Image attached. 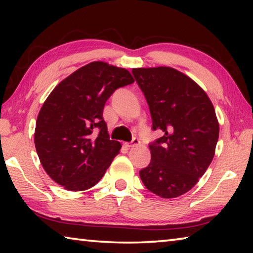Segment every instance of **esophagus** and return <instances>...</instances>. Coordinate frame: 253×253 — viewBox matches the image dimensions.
Masks as SVG:
<instances>
[{"label": "esophagus", "instance_id": "obj_1", "mask_svg": "<svg viewBox=\"0 0 253 253\" xmlns=\"http://www.w3.org/2000/svg\"><path fill=\"white\" fill-rule=\"evenodd\" d=\"M139 143H140L139 139L136 138V137H134V138L131 139L130 143H126V144H125V146L128 147V148H129V147H134V146H136V145H139Z\"/></svg>", "mask_w": 253, "mask_h": 253}]
</instances>
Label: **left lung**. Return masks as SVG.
Segmentation results:
<instances>
[{
	"label": "left lung",
	"mask_w": 253,
	"mask_h": 253,
	"mask_svg": "<svg viewBox=\"0 0 253 253\" xmlns=\"http://www.w3.org/2000/svg\"><path fill=\"white\" fill-rule=\"evenodd\" d=\"M163 136L149 143L152 160L139 170L148 191L177 198L193 187L213 160L219 123L213 105L198 84L169 67L132 69Z\"/></svg>",
	"instance_id": "8db88e82"
}]
</instances>
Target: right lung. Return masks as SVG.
Returning a JSON list of instances; mask_svg holds the SVG:
<instances>
[{"label":"right lung","instance_id":"obj_1","mask_svg":"<svg viewBox=\"0 0 253 253\" xmlns=\"http://www.w3.org/2000/svg\"><path fill=\"white\" fill-rule=\"evenodd\" d=\"M134 83L126 69L96 61L62 80L37 119L34 143L49 176L69 191L92 187L104 176L121 144L110 140L102 118L106 101Z\"/></svg>","mask_w":253,"mask_h":253}]
</instances>
